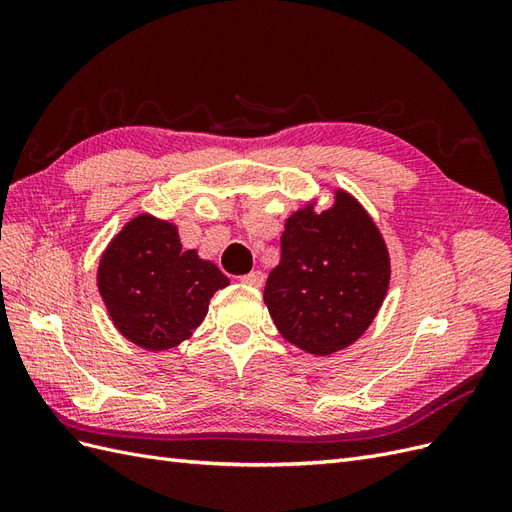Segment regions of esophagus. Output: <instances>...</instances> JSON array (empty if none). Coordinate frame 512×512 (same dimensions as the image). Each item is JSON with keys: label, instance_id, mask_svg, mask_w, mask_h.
Returning <instances> with one entry per match:
<instances>
[{"label": "esophagus", "instance_id": "esophagus-1", "mask_svg": "<svg viewBox=\"0 0 512 512\" xmlns=\"http://www.w3.org/2000/svg\"><path fill=\"white\" fill-rule=\"evenodd\" d=\"M262 282H265V275H262V271H252L241 277V284L250 286V288H260Z\"/></svg>", "mask_w": 512, "mask_h": 512}]
</instances>
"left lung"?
<instances>
[{
  "instance_id": "1",
  "label": "left lung",
  "mask_w": 512,
  "mask_h": 512,
  "mask_svg": "<svg viewBox=\"0 0 512 512\" xmlns=\"http://www.w3.org/2000/svg\"><path fill=\"white\" fill-rule=\"evenodd\" d=\"M389 280L391 258L378 226L359 200L335 190L333 207L309 205L286 220L265 303L284 339L327 356L367 331Z\"/></svg>"
}]
</instances>
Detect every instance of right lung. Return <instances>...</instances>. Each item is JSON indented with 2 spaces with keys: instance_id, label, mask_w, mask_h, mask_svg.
Segmentation results:
<instances>
[{
  "instance_id": "right-lung-1",
  "label": "right lung",
  "mask_w": 512,
  "mask_h": 512,
  "mask_svg": "<svg viewBox=\"0 0 512 512\" xmlns=\"http://www.w3.org/2000/svg\"><path fill=\"white\" fill-rule=\"evenodd\" d=\"M228 277L183 250L173 222L141 213L123 226L98 265V290L115 329L138 348L179 346L205 320L209 301Z\"/></svg>"
}]
</instances>
